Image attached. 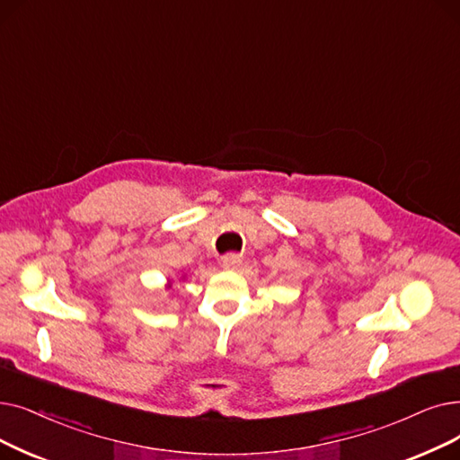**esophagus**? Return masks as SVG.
Masks as SVG:
<instances>
[{"instance_id":"obj_1","label":"esophagus","mask_w":460,"mask_h":460,"mask_svg":"<svg viewBox=\"0 0 460 460\" xmlns=\"http://www.w3.org/2000/svg\"><path fill=\"white\" fill-rule=\"evenodd\" d=\"M241 263H243V255H238V253H227L222 257V267L226 270H234L241 267Z\"/></svg>"}]
</instances>
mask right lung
Here are the masks:
<instances>
[{"label": "right lung", "instance_id": "right-lung-1", "mask_svg": "<svg viewBox=\"0 0 460 460\" xmlns=\"http://www.w3.org/2000/svg\"><path fill=\"white\" fill-rule=\"evenodd\" d=\"M167 288H171V282H169V284H167Z\"/></svg>", "mask_w": 460, "mask_h": 460}]
</instances>
